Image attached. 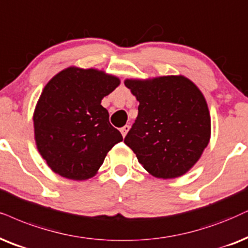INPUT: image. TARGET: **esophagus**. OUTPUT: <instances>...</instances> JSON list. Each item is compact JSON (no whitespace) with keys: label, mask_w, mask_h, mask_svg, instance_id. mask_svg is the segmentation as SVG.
<instances>
[{"label":"esophagus","mask_w":248,"mask_h":248,"mask_svg":"<svg viewBox=\"0 0 248 248\" xmlns=\"http://www.w3.org/2000/svg\"><path fill=\"white\" fill-rule=\"evenodd\" d=\"M129 129H130V127L128 126V124H126V126H124L120 129V131H121V134H122V136L124 137H126V135H127V133L128 131H129Z\"/></svg>","instance_id":"obj_1"}]
</instances>
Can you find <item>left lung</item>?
Returning <instances> with one entry per match:
<instances>
[{
	"label": "left lung",
	"mask_w": 248,
	"mask_h": 248,
	"mask_svg": "<svg viewBox=\"0 0 248 248\" xmlns=\"http://www.w3.org/2000/svg\"><path fill=\"white\" fill-rule=\"evenodd\" d=\"M124 86L140 102L126 145L152 176H183L211 140V114L203 93L181 74L126 79Z\"/></svg>",
	"instance_id": "obj_1"
}]
</instances>
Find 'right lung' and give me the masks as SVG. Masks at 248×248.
Returning a JSON list of instances; mask_svg holds the SVG:
<instances>
[{"mask_svg":"<svg viewBox=\"0 0 248 248\" xmlns=\"http://www.w3.org/2000/svg\"><path fill=\"white\" fill-rule=\"evenodd\" d=\"M119 84L115 75L77 66L64 68L46 84L33 113L34 140L54 173L74 181L92 178L121 142L101 104Z\"/></svg>","mask_w":248,"mask_h":248,"instance_id":"right-lung-1","label":"right lung"}]
</instances>
